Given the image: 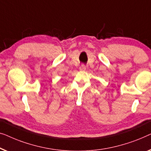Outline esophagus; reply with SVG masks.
<instances>
[{
  "label": "esophagus",
  "instance_id": "34e87169",
  "mask_svg": "<svg viewBox=\"0 0 151 151\" xmlns=\"http://www.w3.org/2000/svg\"><path fill=\"white\" fill-rule=\"evenodd\" d=\"M86 65H85L84 64H82V65H81V66L79 67V70H81V71L86 70Z\"/></svg>",
  "mask_w": 151,
  "mask_h": 151
}]
</instances>
